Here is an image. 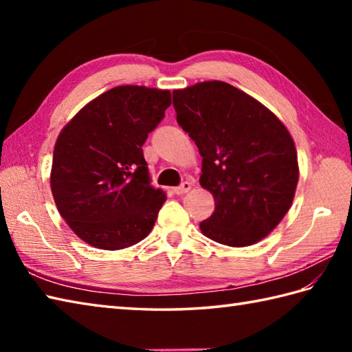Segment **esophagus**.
<instances>
[{"label": "esophagus", "instance_id": "1", "mask_svg": "<svg viewBox=\"0 0 352 352\" xmlns=\"http://www.w3.org/2000/svg\"><path fill=\"white\" fill-rule=\"evenodd\" d=\"M190 189H192V184L189 182H184L180 186L174 188V193H177V195H184V193H188Z\"/></svg>", "mask_w": 352, "mask_h": 352}]
</instances>
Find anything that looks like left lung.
Returning a JSON list of instances; mask_svg holds the SVG:
<instances>
[{
  "instance_id": "obj_1",
  "label": "left lung",
  "mask_w": 352,
  "mask_h": 352,
  "mask_svg": "<svg viewBox=\"0 0 352 352\" xmlns=\"http://www.w3.org/2000/svg\"><path fill=\"white\" fill-rule=\"evenodd\" d=\"M177 122L203 157L199 183L214 212L203 234L228 246L266 237L289 212L298 184L295 144L286 126L252 96L223 81L172 92Z\"/></svg>"
}]
</instances>
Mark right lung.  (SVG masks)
<instances>
[{
  "label": "right lung",
  "instance_id": "1",
  "mask_svg": "<svg viewBox=\"0 0 352 352\" xmlns=\"http://www.w3.org/2000/svg\"><path fill=\"white\" fill-rule=\"evenodd\" d=\"M169 106V91L118 86L62 130L52 154L51 192L81 241L113 251L153 230L166 195L149 184L142 145Z\"/></svg>",
  "mask_w": 352,
  "mask_h": 352
}]
</instances>
